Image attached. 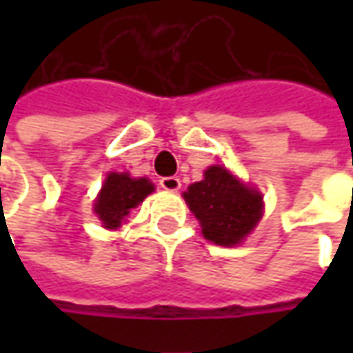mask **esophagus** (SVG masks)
<instances>
[{
  "label": "esophagus",
  "instance_id": "esophagus-1",
  "mask_svg": "<svg viewBox=\"0 0 353 353\" xmlns=\"http://www.w3.org/2000/svg\"><path fill=\"white\" fill-rule=\"evenodd\" d=\"M161 188H165V190H169V192H176L179 188H181V181L176 179V176H163L161 181Z\"/></svg>",
  "mask_w": 353,
  "mask_h": 353
}]
</instances>
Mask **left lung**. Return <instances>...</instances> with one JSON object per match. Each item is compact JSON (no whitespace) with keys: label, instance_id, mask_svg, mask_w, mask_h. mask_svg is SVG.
<instances>
[{"label":"left lung","instance_id":"8db88e82","mask_svg":"<svg viewBox=\"0 0 353 353\" xmlns=\"http://www.w3.org/2000/svg\"><path fill=\"white\" fill-rule=\"evenodd\" d=\"M183 196L204 237L224 248L241 243L263 216L261 192L218 165L204 170V179L190 184Z\"/></svg>","mask_w":353,"mask_h":353}]
</instances>
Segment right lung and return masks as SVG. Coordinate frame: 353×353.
<instances>
[{"label": "right lung", "instance_id": "right-lung-1", "mask_svg": "<svg viewBox=\"0 0 353 353\" xmlns=\"http://www.w3.org/2000/svg\"><path fill=\"white\" fill-rule=\"evenodd\" d=\"M153 190L155 186L145 176L133 179L129 172H110L94 202V212L102 220L103 228L117 230L121 222H125L129 212L137 208Z\"/></svg>", "mask_w": 353, "mask_h": 353}]
</instances>
